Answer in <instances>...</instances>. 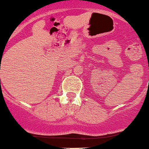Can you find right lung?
Returning a JSON list of instances; mask_svg holds the SVG:
<instances>
[{
	"label": "right lung",
	"instance_id": "obj_1",
	"mask_svg": "<svg viewBox=\"0 0 149 149\" xmlns=\"http://www.w3.org/2000/svg\"><path fill=\"white\" fill-rule=\"evenodd\" d=\"M0 81H1V79H0Z\"/></svg>",
	"mask_w": 149,
	"mask_h": 149
}]
</instances>
